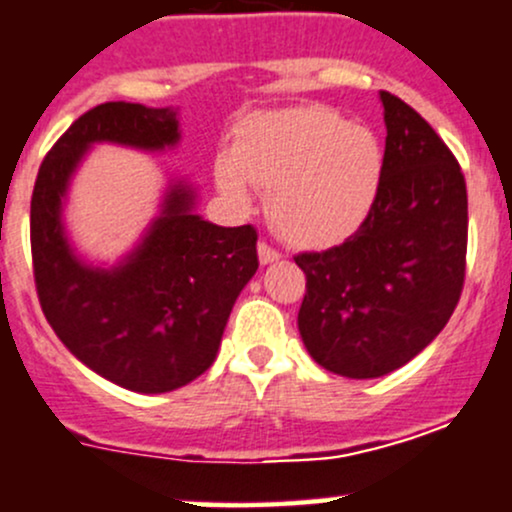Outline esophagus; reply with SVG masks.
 <instances>
[{"label":"esophagus","mask_w":512,"mask_h":512,"mask_svg":"<svg viewBox=\"0 0 512 512\" xmlns=\"http://www.w3.org/2000/svg\"><path fill=\"white\" fill-rule=\"evenodd\" d=\"M257 255H260L262 265H272V262H277L279 257H282L272 245H267V242H260V245H257Z\"/></svg>","instance_id":"1"}]
</instances>
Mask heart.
Segmentation results:
<instances>
[{"label": "heart", "instance_id": "b5f03b06", "mask_svg": "<svg viewBox=\"0 0 512 512\" xmlns=\"http://www.w3.org/2000/svg\"><path fill=\"white\" fill-rule=\"evenodd\" d=\"M385 149L370 127L331 107H294L245 120L215 164V184L240 211L270 193L272 225L297 247H333L368 220L383 191Z\"/></svg>", "mask_w": 512, "mask_h": 512}]
</instances>
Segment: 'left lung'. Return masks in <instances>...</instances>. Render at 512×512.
I'll use <instances>...</instances> for the list:
<instances>
[{
	"mask_svg": "<svg viewBox=\"0 0 512 512\" xmlns=\"http://www.w3.org/2000/svg\"><path fill=\"white\" fill-rule=\"evenodd\" d=\"M385 107V179L360 230L299 252V333L321 368L368 380L422 353L454 314L466 277L469 198L454 154L397 95Z\"/></svg>",
	"mask_w": 512,
	"mask_h": 512,
	"instance_id": "1",
	"label": "left lung"
}]
</instances>
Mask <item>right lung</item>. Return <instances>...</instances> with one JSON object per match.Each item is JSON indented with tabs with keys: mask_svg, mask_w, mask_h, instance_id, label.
Segmentation results:
<instances>
[{
	"mask_svg": "<svg viewBox=\"0 0 512 512\" xmlns=\"http://www.w3.org/2000/svg\"><path fill=\"white\" fill-rule=\"evenodd\" d=\"M171 107L105 102L80 115L43 159L31 196V257L46 321L80 363L144 395L184 387L218 353L235 299L257 272V230L220 228L171 184L159 218L112 270L85 265L63 233V196L95 142L161 152L179 142Z\"/></svg>",
	"mask_w": 512,
	"mask_h": 512,
	"instance_id": "add662e5",
	"label": "right lung"
}]
</instances>
